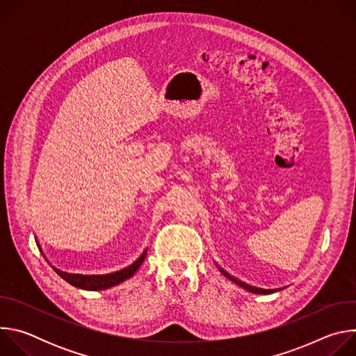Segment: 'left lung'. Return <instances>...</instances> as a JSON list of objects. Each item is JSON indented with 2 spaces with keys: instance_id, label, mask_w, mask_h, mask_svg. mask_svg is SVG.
Instances as JSON below:
<instances>
[{
  "instance_id": "1",
  "label": "left lung",
  "mask_w": 356,
  "mask_h": 356,
  "mask_svg": "<svg viewBox=\"0 0 356 356\" xmlns=\"http://www.w3.org/2000/svg\"><path fill=\"white\" fill-rule=\"evenodd\" d=\"M218 269H220V272H221L224 276H227V277H228L231 282L236 283L238 286H241L242 289H245V290H248V291H250V293H255V294H270V293H273V291H277V290H280V289H275V290H266V289H258V287L249 286V284H246V283H243V282H241V280L235 279L234 276H231L229 273H227L225 270H222L220 266H218Z\"/></svg>"
}]
</instances>
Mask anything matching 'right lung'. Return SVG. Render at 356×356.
<instances>
[{"instance_id":"obj_1","label":"right lung","mask_w":356,"mask_h":356,"mask_svg":"<svg viewBox=\"0 0 356 356\" xmlns=\"http://www.w3.org/2000/svg\"><path fill=\"white\" fill-rule=\"evenodd\" d=\"M39 250L42 252L40 246H39ZM145 258H146V249L142 252V255L132 265H129V266H127V268H124V269H121L118 272L110 273V275H97V276L73 275V273L62 272L59 269H55V272L62 279H65L67 283H70L74 287H79V289H83V290H106V289H110V287H113L115 284H120L121 282H124V280L129 279L131 276H134V273L139 269V266L142 265Z\"/></svg>"}]
</instances>
